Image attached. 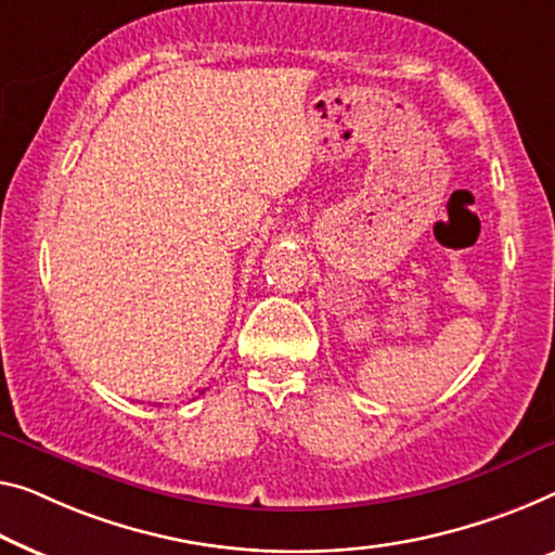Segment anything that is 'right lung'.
<instances>
[{
  "label": "right lung",
  "instance_id": "1",
  "mask_svg": "<svg viewBox=\"0 0 555 555\" xmlns=\"http://www.w3.org/2000/svg\"><path fill=\"white\" fill-rule=\"evenodd\" d=\"M202 393H204V391H202Z\"/></svg>",
  "mask_w": 555,
  "mask_h": 555
}]
</instances>
